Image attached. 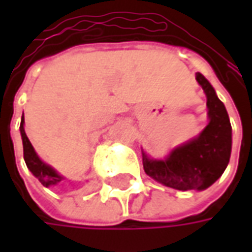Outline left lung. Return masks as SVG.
<instances>
[{
    "label": "left lung",
    "instance_id": "obj_1",
    "mask_svg": "<svg viewBox=\"0 0 252 252\" xmlns=\"http://www.w3.org/2000/svg\"><path fill=\"white\" fill-rule=\"evenodd\" d=\"M195 78L206 94L209 124L194 140L175 148L166 160H153L143 154L146 174L178 190H204L216 182L231 157L232 129L225 106L202 74Z\"/></svg>",
    "mask_w": 252,
    "mask_h": 252
}]
</instances>
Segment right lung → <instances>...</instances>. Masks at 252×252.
Here are the masks:
<instances>
[{"instance_id": "obj_1", "label": "right lung", "mask_w": 252, "mask_h": 252, "mask_svg": "<svg viewBox=\"0 0 252 252\" xmlns=\"http://www.w3.org/2000/svg\"><path fill=\"white\" fill-rule=\"evenodd\" d=\"M20 132H21V137H23V148H24V160L27 163V167L32 171V174L35 175L37 180L40 181L41 185L52 186L57 185L58 182L62 181V177L57 174V171L51 169L48 164L41 162L39 157L36 155L35 150L31 144L30 139L27 137V133L24 131V116L21 119V124H20Z\"/></svg>"}]
</instances>
